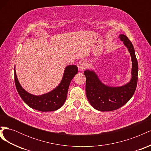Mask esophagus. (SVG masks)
I'll return each instance as SVG.
<instances>
[{
    "label": "esophagus",
    "mask_w": 151,
    "mask_h": 151,
    "mask_svg": "<svg viewBox=\"0 0 151 151\" xmlns=\"http://www.w3.org/2000/svg\"><path fill=\"white\" fill-rule=\"evenodd\" d=\"M87 66H88V63H87V62L86 61H81L79 64V67L82 70H84L85 68L87 67Z\"/></svg>",
    "instance_id": "34e87169"
}]
</instances>
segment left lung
<instances>
[{
	"instance_id": "obj_1",
	"label": "left lung",
	"mask_w": 151,
	"mask_h": 151,
	"mask_svg": "<svg viewBox=\"0 0 151 151\" xmlns=\"http://www.w3.org/2000/svg\"><path fill=\"white\" fill-rule=\"evenodd\" d=\"M119 38L131 56L132 67L130 82L122 86H108L102 83L94 70L84 71L87 98L91 106L98 111H110L123 106L133 96L137 84L138 62L134 46L125 35H120Z\"/></svg>"
}]
</instances>
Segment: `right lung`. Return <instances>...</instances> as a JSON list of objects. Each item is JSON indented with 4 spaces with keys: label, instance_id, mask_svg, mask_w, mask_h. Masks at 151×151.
<instances>
[{
    "label": "right lung",
    "instance_id": "add662e5",
    "mask_svg": "<svg viewBox=\"0 0 151 151\" xmlns=\"http://www.w3.org/2000/svg\"><path fill=\"white\" fill-rule=\"evenodd\" d=\"M78 72L76 65L65 67L60 83L52 91L40 96L33 95L22 88L16 76L14 67V80L18 93L24 102L31 108L40 111H53L61 108L64 104L70 81Z\"/></svg>",
    "mask_w": 151,
    "mask_h": 151
}]
</instances>
